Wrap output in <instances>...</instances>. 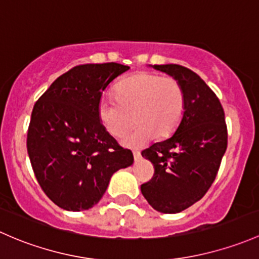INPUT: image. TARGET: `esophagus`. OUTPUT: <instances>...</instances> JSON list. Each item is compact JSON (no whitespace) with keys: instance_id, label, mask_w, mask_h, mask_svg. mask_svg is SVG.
I'll use <instances>...</instances> for the list:
<instances>
[{"instance_id":"34e87169","label":"esophagus","mask_w":259,"mask_h":259,"mask_svg":"<svg viewBox=\"0 0 259 259\" xmlns=\"http://www.w3.org/2000/svg\"><path fill=\"white\" fill-rule=\"evenodd\" d=\"M133 157H135V161L136 162L140 161V159H141V153H140V152L135 151V152H133Z\"/></svg>"}]
</instances>
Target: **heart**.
Segmentation results:
<instances>
[{"label": "heart", "instance_id": "b5f03b06", "mask_svg": "<svg viewBox=\"0 0 259 259\" xmlns=\"http://www.w3.org/2000/svg\"><path fill=\"white\" fill-rule=\"evenodd\" d=\"M116 100L102 98L97 113L101 123L113 137L133 128L124 145L141 148L154 137L166 138L182 121L186 95L180 81L152 72H138L121 79L114 86Z\"/></svg>", "mask_w": 259, "mask_h": 259}]
</instances>
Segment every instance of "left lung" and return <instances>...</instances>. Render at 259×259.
Masks as SVG:
<instances>
[{
    "label": "left lung",
    "mask_w": 259,
    "mask_h": 259,
    "mask_svg": "<svg viewBox=\"0 0 259 259\" xmlns=\"http://www.w3.org/2000/svg\"><path fill=\"white\" fill-rule=\"evenodd\" d=\"M182 84L186 108L176 132L142 151L154 175L141 192L161 213L182 212L202 198L215 180L227 149L225 111L215 93L189 68L154 65Z\"/></svg>",
    "instance_id": "8db88e82"
}]
</instances>
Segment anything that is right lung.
<instances>
[{"mask_svg":"<svg viewBox=\"0 0 259 259\" xmlns=\"http://www.w3.org/2000/svg\"><path fill=\"white\" fill-rule=\"evenodd\" d=\"M119 63L79 65L58 77L31 114L27 152L47 197L72 212L92 208L114 172L133 163L98 118L103 91L128 71Z\"/></svg>","mask_w":259,"mask_h":259,"instance_id":"1","label":"right lung"}]
</instances>
